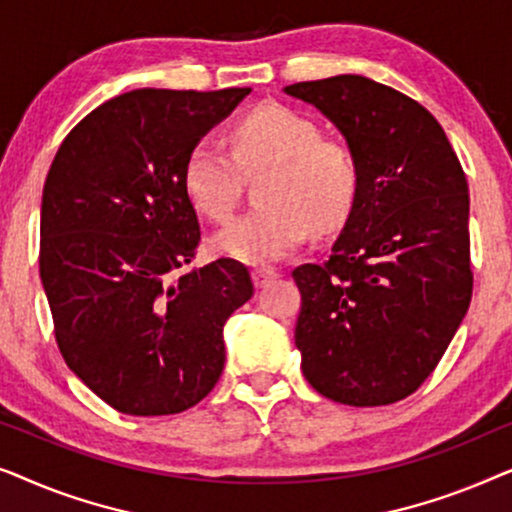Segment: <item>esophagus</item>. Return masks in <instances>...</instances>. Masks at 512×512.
<instances>
[{
	"label": "esophagus",
	"mask_w": 512,
	"mask_h": 512,
	"mask_svg": "<svg viewBox=\"0 0 512 512\" xmlns=\"http://www.w3.org/2000/svg\"><path fill=\"white\" fill-rule=\"evenodd\" d=\"M251 277H254V284L258 286V289H261V286L270 284L272 279H277V270H272V268H256L254 272H251Z\"/></svg>",
	"instance_id": "esophagus-1"
}]
</instances>
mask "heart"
<instances>
[{
    "label": "heart",
    "mask_w": 512,
    "mask_h": 512,
    "mask_svg": "<svg viewBox=\"0 0 512 512\" xmlns=\"http://www.w3.org/2000/svg\"><path fill=\"white\" fill-rule=\"evenodd\" d=\"M233 153L195 144L184 163V188L200 214L226 223L240 202L244 177L268 172L258 188L265 207L244 214L214 237V249L235 261L275 263L298 249L312 228L333 233L359 193V163L340 139L321 137L310 116L268 102L230 130Z\"/></svg>",
    "instance_id": "heart-1"
}]
</instances>
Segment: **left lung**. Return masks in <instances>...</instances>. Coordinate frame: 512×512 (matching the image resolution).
Wrapping results in <instances>:
<instances>
[{
    "label": "left lung",
    "instance_id": "1",
    "mask_svg": "<svg viewBox=\"0 0 512 512\" xmlns=\"http://www.w3.org/2000/svg\"><path fill=\"white\" fill-rule=\"evenodd\" d=\"M284 93L321 111L359 163L331 258L293 270L303 375L335 403H396L433 373L471 305L466 174L436 118L394 88L340 74Z\"/></svg>",
    "mask_w": 512,
    "mask_h": 512
}]
</instances>
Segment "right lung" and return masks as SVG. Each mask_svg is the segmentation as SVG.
Here are the masks:
<instances>
[{"label":"right lung","instance_id":"right-lung-1","mask_svg":"<svg viewBox=\"0 0 512 512\" xmlns=\"http://www.w3.org/2000/svg\"><path fill=\"white\" fill-rule=\"evenodd\" d=\"M249 93L130 90L90 111L48 170L39 275L55 340L123 415L200 403L226 363L223 324L254 296L233 258L184 270L200 244L184 163Z\"/></svg>","mask_w":512,"mask_h":512}]
</instances>
